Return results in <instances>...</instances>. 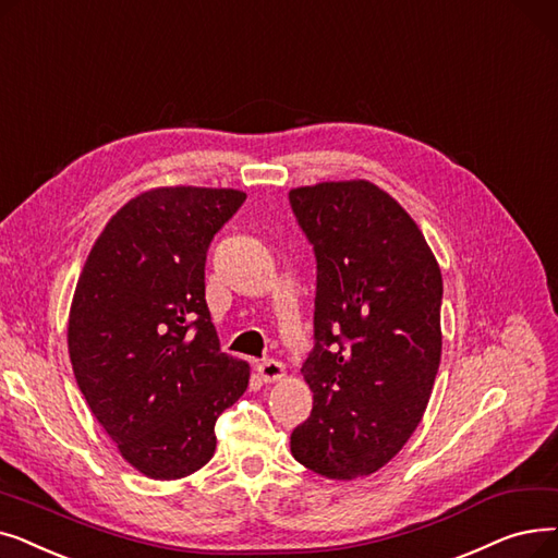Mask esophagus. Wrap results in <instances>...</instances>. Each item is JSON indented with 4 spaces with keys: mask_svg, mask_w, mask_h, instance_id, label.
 Returning a JSON list of instances; mask_svg holds the SVG:
<instances>
[{
    "mask_svg": "<svg viewBox=\"0 0 558 558\" xmlns=\"http://www.w3.org/2000/svg\"><path fill=\"white\" fill-rule=\"evenodd\" d=\"M256 369L263 381H281L286 377V367L281 361L275 359H265L260 363H256Z\"/></svg>",
    "mask_w": 558,
    "mask_h": 558,
    "instance_id": "esophagus-1",
    "label": "esophagus"
}]
</instances>
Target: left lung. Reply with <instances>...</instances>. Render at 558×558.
<instances>
[{"label":"left lung","instance_id":"8db88e82","mask_svg":"<svg viewBox=\"0 0 558 558\" xmlns=\"http://www.w3.org/2000/svg\"><path fill=\"white\" fill-rule=\"evenodd\" d=\"M313 245V390L290 452L327 480H356L407 445L440 365L442 277L407 210L365 179L288 193Z\"/></svg>","mask_w":558,"mask_h":558}]
</instances>
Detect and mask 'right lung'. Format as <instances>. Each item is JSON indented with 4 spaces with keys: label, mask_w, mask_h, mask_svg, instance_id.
<instances>
[{
    "label": "right lung",
    "mask_w": 558,
    "mask_h": 558,
    "mask_svg": "<svg viewBox=\"0 0 558 558\" xmlns=\"http://www.w3.org/2000/svg\"><path fill=\"white\" fill-rule=\"evenodd\" d=\"M233 189L170 185L129 199L95 241L70 306L78 390L126 463L181 480L216 452V420L250 384L220 350L204 300L214 235L245 202Z\"/></svg>",
    "instance_id": "add662e5"
}]
</instances>
